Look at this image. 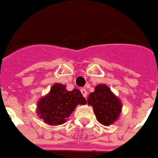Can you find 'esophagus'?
Here are the masks:
<instances>
[{"label": "esophagus", "mask_w": 158, "mask_h": 158, "mask_svg": "<svg viewBox=\"0 0 158 158\" xmlns=\"http://www.w3.org/2000/svg\"><path fill=\"white\" fill-rule=\"evenodd\" d=\"M80 91H81V93H82L83 96L85 97V98H86V96H87V91H86V89H81Z\"/></svg>", "instance_id": "1"}]
</instances>
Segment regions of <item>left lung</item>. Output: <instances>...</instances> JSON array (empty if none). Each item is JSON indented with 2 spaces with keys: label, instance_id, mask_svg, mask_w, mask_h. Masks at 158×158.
Instances as JSON below:
<instances>
[{
  "label": "left lung",
  "instance_id": "1",
  "mask_svg": "<svg viewBox=\"0 0 158 158\" xmlns=\"http://www.w3.org/2000/svg\"><path fill=\"white\" fill-rule=\"evenodd\" d=\"M87 102L93 107L97 120L104 126L114 123L121 114V101L105 85H97Z\"/></svg>",
  "mask_w": 158,
  "mask_h": 158
}]
</instances>
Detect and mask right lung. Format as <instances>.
<instances>
[{
  "label": "right lung",
  "instance_id": "obj_1",
  "mask_svg": "<svg viewBox=\"0 0 158 158\" xmlns=\"http://www.w3.org/2000/svg\"><path fill=\"white\" fill-rule=\"evenodd\" d=\"M85 104L86 100L78 89L68 91L65 85L56 84L49 94L39 100L37 113L45 123L61 125L67 121L77 105Z\"/></svg>",
  "mask_w": 158,
  "mask_h": 158
}]
</instances>
